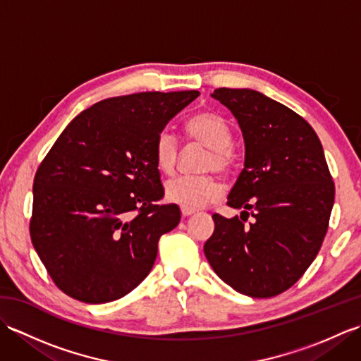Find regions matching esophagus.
<instances>
[{
	"label": "esophagus",
	"instance_id": "1",
	"mask_svg": "<svg viewBox=\"0 0 361 361\" xmlns=\"http://www.w3.org/2000/svg\"><path fill=\"white\" fill-rule=\"evenodd\" d=\"M195 212H197V209H194V208H188V206H181L183 217H189V216H192V214H195Z\"/></svg>",
	"mask_w": 361,
	"mask_h": 361
}]
</instances>
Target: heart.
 <instances>
[{"label":"heart","mask_w":361,"mask_h":361,"mask_svg":"<svg viewBox=\"0 0 361 361\" xmlns=\"http://www.w3.org/2000/svg\"><path fill=\"white\" fill-rule=\"evenodd\" d=\"M188 137L192 142L208 147L200 169L202 175H183L169 180L166 195L171 202L188 208H198L219 198L221 185L211 172L231 173L235 166L233 149V130L228 121L216 111H198L185 124ZM180 157V144L171 130L163 128L153 142V158L159 172L171 175L175 172Z\"/></svg>","instance_id":"heart-1"}]
</instances>
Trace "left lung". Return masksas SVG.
Masks as SVG:
<instances>
[{
  "mask_svg": "<svg viewBox=\"0 0 361 361\" xmlns=\"http://www.w3.org/2000/svg\"><path fill=\"white\" fill-rule=\"evenodd\" d=\"M212 97L233 111L243 133L245 167L226 202L243 212L214 214L204 255L235 291L273 298L302 278L323 245L332 175L315 130L288 106L247 88H217Z\"/></svg>",
  "mask_w": 361,
  "mask_h": 361,
  "instance_id": "8db88e82",
  "label": "left lung"
}]
</instances>
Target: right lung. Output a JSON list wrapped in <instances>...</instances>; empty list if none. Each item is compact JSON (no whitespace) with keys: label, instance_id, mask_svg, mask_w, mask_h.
I'll return each mask as SVG.
<instances>
[{"label":"right lung","instance_id":"obj_1","mask_svg":"<svg viewBox=\"0 0 361 361\" xmlns=\"http://www.w3.org/2000/svg\"><path fill=\"white\" fill-rule=\"evenodd\" d=\"M198 91L104 99L78 114L34 178L29 233L54 283L78 301L130 293L157 259L159 237L180 224L164 198L153 142Z\"/></svg>","mask_w":361,"mask_h":361}]
</instances>
